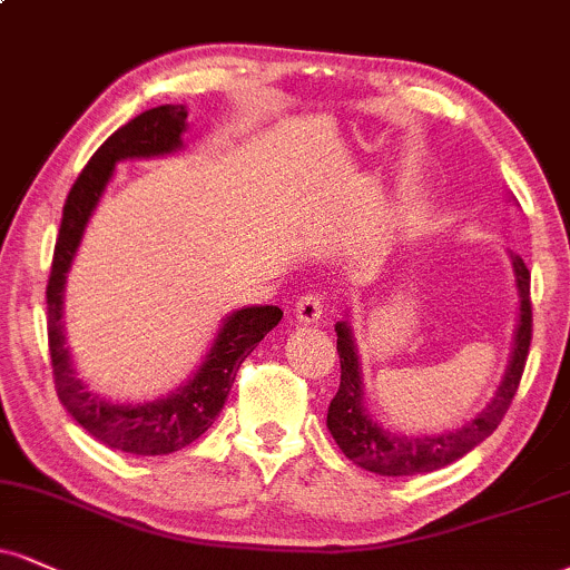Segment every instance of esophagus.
I'll return each instance as SVG.
<instances>
[{"mask_svg":"<svg viewBox=\"0 0 570 570\" xmlns=\"http://www.w3.org/2000/svg\"><path fill=\"white\" fill-rule=\"evenodd\" d=\"M294 315H297L299 324H318L324 318V303L315 294H305L294 303Z\"/></svg>","mask_w":570,"mask_h":570,"instance_id":"obj_1","label":"esophagus"}]
</instances>
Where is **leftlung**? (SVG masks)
Listing matches in <instances>:
<instances>
[{
	"label": "left lung",
	"mask_w": 570,
	"mask_h": 570,
	"mask_svg": "<svg viewBox=\"0 0 570 570\" xmlns=\"http://www.w3.org/2000/svg\"><path fill=\"white\" fill-rule=\"evenodd\" d=\"M510 265L518 289V324L515 332H512L510 361H507L502 382H499L491 401L470 422H464L456 430L406 435L393 433L385 424L376 422V416L366 406V395H363V372L351 318L334 324L342 376L337 395L328 403L326 428L334 441H337L342 454L351 459L353 464L387 478L424 475V472H435L454 464L456 459L470 454L475 445H481L499 428L512 397H515L528 358V347H531V299H528L531 273H528L523 259L512 255V252Z\"/></svg>",
	"instance_id": "1"
}]
</instances>
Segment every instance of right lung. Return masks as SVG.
<instances>
[{"mask_svg": "<svg viewBox=\"0 0 570 570\" xmlns=\"http://www.w3.org/2000/svg\"><path fill=\"white\" fill-rule=\"evenodd\" d=\"M185 132H188V108L159 106L135 116L95 150L66 198L50 284H47V340H50L52 376L60 403L95 441L132 456L173 454L207 433L225 406L242 361L273 326H278L284 315L276 305H246L228 313L196 372L173 393L154 401H111L89 390L73 366L71 351L66 345L63 297L68 273L77 259L89 219L98 209L108 183L114 180L116 164L173 156L185 148Z\"/></svg>", "mask_w": 570, "mask_h": 570, "instance_id": "obj_1", "label": "right lung"}]
</instances>
